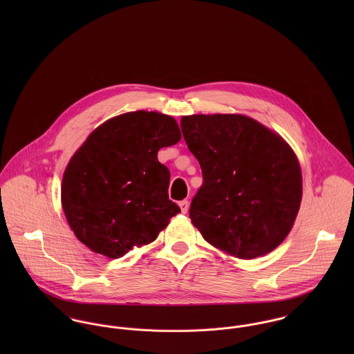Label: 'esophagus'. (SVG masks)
I'll list each match as a JSON object with an SVG mask.
<instances>
[{"label": "esophagus", "instance_id": "obj_1", "mask_svg": "<svg viewBox=\"0 0 354 354\" xmlns=\"http://www.w3.org/2000/svg\"><path fill=\"white\" fill-rule=\"evenodd\" d=\"M180 204V208H181V211L185 214L187 211H188V208H189V202L188 201H181V202L178 203Z\"/></svg>", "mask_w": 354, "mask_h": 354}]
</instances>
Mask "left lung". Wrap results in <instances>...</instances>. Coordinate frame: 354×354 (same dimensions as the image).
<instances>
[{
  "instance_id": "obj_1",
  "label": "left lung",
  "mask_w": 354,
  "mask_h": 354,
  "mask_svg": "<svg viewBox=\"0 0 354 354\" xmlns=\"http://www.w3.org/2000/svg\"><path fill=\"white\" fill-rule=\"evenodd\" d=\"M181 131L202 167L189 218L204 240L240 259L275 250L301 203L295 152L281 136L240 114L187 115Z\"/></svg>"
}]
</instances>
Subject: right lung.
<instances>
[{"label":"right lung","mask_w":354,"mask_h":354,"mask_svg":"<svg viewBox=\"0 0 354 354\" xmlns=\"http://www.w3.org/2000/svg\"><path fill=\"white\" fill-rule=\"evenodd\" d=\"M181 139L173 117L133 111L97 128L69 160L62 208L76 237L91 251L117 259L152 243L180 207L169 199L162 147Z\"/></svg>","instance_id":"right-lung-1"}]
</instances>
